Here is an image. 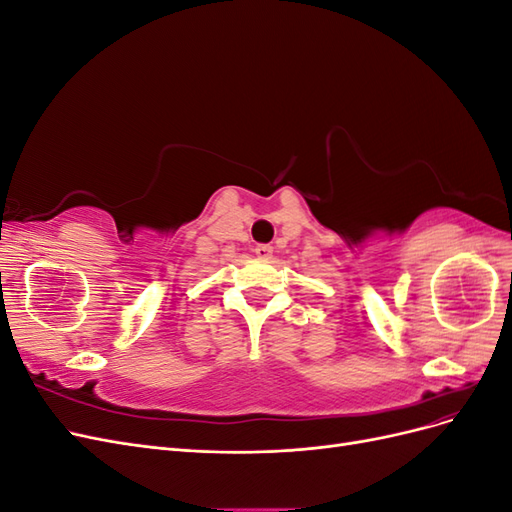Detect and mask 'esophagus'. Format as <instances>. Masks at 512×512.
Returning <instances> with one entry per match:
<instances>
[{"label": "esophagus", "mask_w": 512, "mask_h": 512, "mask_svg": "<svg viewBox=\"0 0 512 512\" xmlns=\"http://www.w3.org/2000/svg\"><path fill=\"white\" fill-rule=\"evenodd\" d=\"M254 252H256V256H258L260 260H269V258L273 256V247H271L269 243H258V245L254 247Z\"/></svg>", "instance_id": "obj_1"}]
</instances>
